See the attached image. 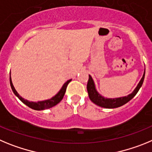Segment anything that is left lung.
<instances>
[{
  "instance_id": "8db88e82",
  "label": "left lung",
  "mask_w": 152,
  "mask_h": 152,
  "mask_svg": "<svg viewBox=\"0 0 152 152\" xmlns=\"http://www.w3.org/2000/svg\"><path fill=\"white\" fill-rule=\"evenodd\" d=\"M145 73V70L142 78L141 79L137 87L135 88V90L131 93L130 95L118 98H105L101 95H99L95 89V84H94V82H93L91 76H88V83H87V91H88L90 100L95 104L104 107V108H116V107L122 106V105L125 104L126 103L129 102L137 94L139 88H141V86L142 85L143 81H144Z\"/></svg>"
}]
</instances>
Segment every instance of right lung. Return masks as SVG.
<instances>
[{
	"label": "right lung",
	"instance_id": "add662e5",
	"mask_svg": "<svg viewBox=\"0 0 152 152\" xmlns=\"http://www.w3.org/2000/svg\"><path fill=\"white\" fill-rule=\"evenodd\" d=\"M70 81H71V79H69V80H68L67 82H66V83H64V85L63 86L61 91L57 93L55 96L53 97L52 98H50V99H48V100H45V101H43V102H28V101H27V100H25L24 98H22V97L19 95L18 93H17V91H16L15 88L13 87V83H12L11 77L10 76V86H11V88L12 90H13V93H14L15 95L20 98V100L22 102H23L25 104H26L27 106L31 107V108L34 109V110H45V109H49L50 108V107H52L55 106V105H57V104L59 103L61 100L63 99V98H64V94H65V92H66V87H67L68 84H69Z\"/></svg>",
	"mask_w": 152,
	"mask_h": 152
}]
</instances>
